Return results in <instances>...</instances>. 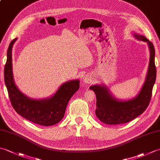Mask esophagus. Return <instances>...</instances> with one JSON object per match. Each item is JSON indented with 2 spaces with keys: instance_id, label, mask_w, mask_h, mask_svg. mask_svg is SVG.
<instances>
[{
  "instance_id": "1",
  "label": "esophagus",
  "mask_w": 160,
  "mask_h": 160,
  "mask_svg": "<svg viewBox=\"0 0 160 160\" xmlns=\"http://www.w3.org/2000/svg\"><path fill=\"white\" fill-rule=\"evenodd\" d=\"M83 81L84 82L87 84H89L92 82V79H91V77L90 76H85L83 78Z\"/></svg>"
}]
</instances>
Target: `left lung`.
Returning a JSON list of instances; mask_svg holds the SVG:
<instances>
[{"label":"left lung","mask_w":160,"mask_h":160,"mask_svg":"<svg viewBox=\"0 0 160 160\" xmlns=\"http://www.w3.org/2000/svg\"><path fill=\"white\" fill-rule=\"evenodd\" d=\"M135 38L147 42L150 50L148 72L144 85L138 96L131 100L122 101L116 99L109 90L104 85H93L96 96V115L99 120L107 124H120L127 123L136 118L147 109L152 96V87L156 80L155 64V48L151 42L143 36L134 33Z\"/></svg>","instance_id":"left-lung-1"}]
</instances>
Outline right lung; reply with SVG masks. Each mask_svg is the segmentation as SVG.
I'll return each instance as SVG.
<instances>
[{"mask_svg": "<svg viewBox=\"0 0 160 160\" xmlns=\"http://www.w3.org/2000/svg\"><path fill=\"white\" fill-rule=\"evenodd\" d=\"M17 38L10 42L7 53V62L4 69L5 82L13 108L20 115L33 123L42 126H52L62 120L71 98L79 89L78 80H71L60 87L51 98L33 100L20 92L13 78L12 52Z\"/></svg>", "mask_w": 160, "mask_h": 160, "instance_id": "obj_1", "label": "right lung"}]
</instances>
